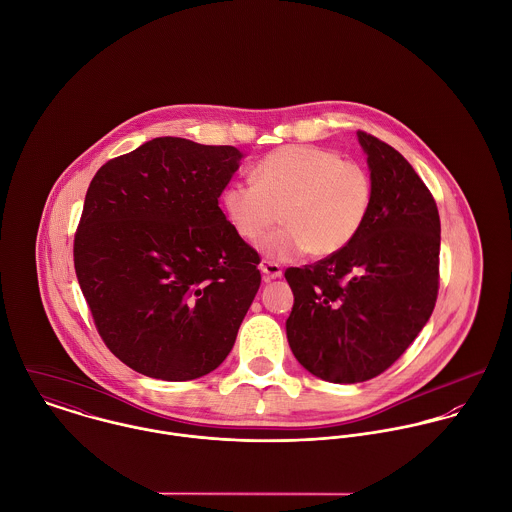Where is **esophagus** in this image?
I'll return each instance as SVG.
<instances>
[{
	"label": "esophagus",
	"instance_id": "34e87169",
	"mask_svg": "<svg viewBox=\"0 0 512 512\" xmlns=\"http://www.w3.org/2000/svg\"><path fill=\"white\" fill-rule=\"evenodd\" d=\"M260 270L266 278H280L282 276V266L278 262H272V260H262L260 264Z\"/></svg>",
	"mask_w": 512,
	"mask_h": 512
}]
</instances>
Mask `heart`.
I'll list each match as a JSON object with an SVG mask.
<instances>
[{
	"mask_svg": "<svg viewBox=\"0 0 512 512\" xmlns=\"http://www.w3.org/2000/svg\"><path fill=\"white\" fill-rule=\"evenodd\" d=\"M252 181L228 185L222 211L246 242L262 238L282 220L286 226L260 242V250L274 260L341 252L363 230L374 201L365 165L325 147H278L256 163Z\"/></svg>",
	"mask_w": 512,
	"mask_h": 512,
	"instance_id": "obj_1",
	"label": "heart"
}]
</instances>
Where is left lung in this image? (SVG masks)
I'll list each match as a JSON object with an SVG mask.
<instances>
[{
	"label": "left lung",
	"instance_id": "left-lung-1",
	"mask_svg": "<svg viewBox=\"0 0 512 512\" xmlns=\"http://www.w3.org/2000/svg\"><path fill=\"white\" fill-rule=\"evenodd\" d=\"M374 201L359 236L311 266L288 268L286 321L295 359L311 374L365 382L394 365L428 323L439 290V213L402 153L359 132Z\"/></svg>",
	"mask_w": 512,
	"mask_h": 512
}]
</instances>
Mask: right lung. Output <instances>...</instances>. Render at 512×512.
Here are the masks:
<instances>
[{
	"instance_id": "1",
	"label": "right lung",
	"mask_w": 512,
	"mask_h": 512,
	"mask_svg": "<svg viewBox=\"0 0 512 512\" xmlns=\"http://www.w3.org/2000/svg\"><path fill=\"white\" fill-rule=\"evenodd\" d=\"M232 146L155 138L92 177L74 270L104 345L151 378L193 380L230 353L260 288V254L220 211Z\"/></svg>"
}]
</instances>
